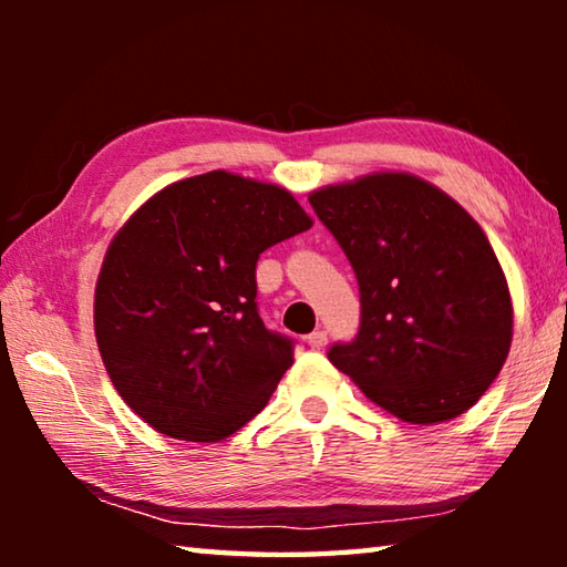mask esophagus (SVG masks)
I'll return each instance as SVG.
<instances>
[{
    "instance_id": "esophagus-1",
    "label": "esophagus",
    "mask_w": 567,
    "mask_h": 567,
    "mask_svg": "<svg viewBox=\"0 0 567 567\" xmlns=\"http://www.w3.org/2000/svg\"><path fill=\"white\" fill-rule=\"evenodd\" d=\"M307 344H310L312 350H322L324 344H328V332H324V330H315L312 334H307Z\"/></svg>"
}]
</instances>
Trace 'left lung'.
I'll return each instance as SVG.
<instances>
[{
    "mask_svg": "<svg viewBox=\"0 0 567 567\" xmlns=\"http://www.w3.org/2000/svg\"><path fill=\"white\" fill-rule=\"evenodd\" d=\"M360 285V330L328 358L412 425L463 415L493 385L513 340L503 267L453 197L405 172L310 195Z\"/></svg>",
    "mask_w": 567,
    "mask_h": 567,
    "instance_id": "1",
    "label": "left lung"
}]
</instances>
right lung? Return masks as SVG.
<instances>
[{
  "instance_id": "1",
  "label": "right lung",
  "mask_w": 567,
  "mask_h": 567,
  "mask_svg": "<svg viewBox=\"0 0 567 567\" xmlns=\"http://www.w3.org/2000/svg\"><path fill=\"white\" fill-rule=\"evenodd\" d=\"M310 227L290 192L225 169L159 189L124 223L94 290V334L147 425L217 443L267 405L292 340L265 328L255 267Z\"/></svg>"
}]
</instances>
